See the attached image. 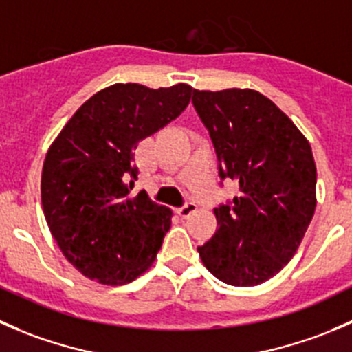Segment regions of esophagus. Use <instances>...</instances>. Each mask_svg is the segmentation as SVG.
<instances>
[{
  "instance_id": "34e87169",
  "label": "esophagus",
  "mask_w": 352,
  "mask_h": 352,
  "mask_svg": "<svg viewBox=\"0 0 352 352\" xmlns=\"http://www.w3.org/2000/svg\"><path fill=\"white\" fill-rule=\"evenodd\" d=\"M197 210H198L197 201H186V204H184L183 207L177 208V214H179L183 219H186V217H190L191 214H195V212H197Z\"/></svg>"
}]
</instances>
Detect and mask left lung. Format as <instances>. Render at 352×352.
Returning a JSON list of instances; mask_svg holds the SVG:
<instances>
[{"mask_svg":"<svg viewBox=\"0 0 352 352\" xmlns=\"http://www.w3.org/2000/svg\"><path fill=\"white\" fill-rule=\"evenodd\" d=\"M221 179L239 195L214 208L219 229L198 253L219 280L258 286L287 265L316 207V168L305 135L252 89L193 90Z\"/></svg>","mask_w":352,"mask_h":352,"instance_id":"obj_1","label":"left lung"}]
</instances>
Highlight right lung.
<instances>
[{
  "instance_id": "obj_1",
  "label": "right lung",
  "mask_w": 352,
  "mask_h": 352,
  "mask_svg": "<svg viewBox=\"0 0 352 352\" xmlns=\"http://www.w3.org/2000/svg\"><path fill=\"white\" fill-rule=\"evenodd\" d=\"M193 89L116 83L80 106L50 147L41 179L47 226L69 263L107 286L137 279L154 263L173 212L138 177V142L176 120Z\"/></svg>"
}]
</instances>
